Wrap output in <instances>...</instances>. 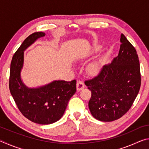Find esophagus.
<instances>
[{
  "mask_svg": "<svg viewBox=\"0 0 149 149\" xmlns=\"http://www.w3.org/2000/svg\"><path fill=\"white\" fill-rule=\"evenodd\" d=\"M84 87H85V85L84 84V82L81 80H78L77 81V90L80 91L84 89Z\"/></svg>",
  "mask_w": 149,
  "mask_h": 149,
  "instance_id": "1",
  "label": "esophagus"
}]
</instances>
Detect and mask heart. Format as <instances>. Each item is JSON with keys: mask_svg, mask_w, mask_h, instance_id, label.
<instances>
[{"mask_svg": "<svg viewBox=\"0 0 149 149\" xmlns=\"http://www.w3.org/2000/svg\"><path fill=\"white\" fill-rule=\"evenodd\" d=\"M94 51L90 52L89 54H92ZM85 57H82L81 59H84ZM100 66H101V60L100 59H97L93 61L91 63L88 65L87 66V72L90 75H96L99 73V70L100 69Z\"/></svg>", "mask_w": 149, "mask_h": 149, "instance_id": "obj_1", "label": "heart"}]
</instances>
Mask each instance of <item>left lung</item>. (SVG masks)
<instances>
[{
    "label": "left lung",
    "mask_w": 149,
    "mask_h": 149,
    "mask_svg": "<svg viewBox=\"0 0 149 149\" xmlns=\"http://www.w3.org/2000/svg\"><path fill=\"white\" fill-rule=\"evenodd\" d=\"M119 53L110 64L103 65L97 76L85 81L91 91L89 108L93 117L112 122L132 107L141 87L140 65L137 51L121 34Z\"/></svg>",
    "instance_id": "left-lung-1"
}]
</instances>
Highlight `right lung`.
Instances as JSON below:
<instances>
[{
  "label": "right lung",
  "mask_w": 149,
  "mask_h": 149,
  "mask_svg": "<svg viewBox=\"0 0 149 149\" xmlns=\"http://www.w3.org/2000/svg\"><path fill=\"white\" fill-rule=\"evenodd\" d=\"M45 33L35 32L22 42L12 57L10 71L9 89L17 108L31 122L47 125L59 120L64 115L69 100L76 91V81L55 80L50 84L29 88L21 78L24 51Z\"/></svg>",
  "instance_id": "right-lung-1"
}]
</instances>
